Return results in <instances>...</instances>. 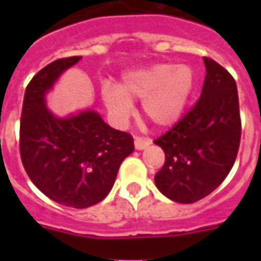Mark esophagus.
<instances>
[{"mask_svg":"<svg viewBox=\"0 0 261 261\" xmlns=\"http://www.w3.org/2000/svg\"><path fill=\"white\" fill-rule=\"evenodd\" d=\"M149 144H151L149 140H144L141 137H136L134 138V145H136L137 149H145Z\"/></svg>","mask_w":261,"mask_h":261,"instance_id":"obj_1","label":"esophagus"}]
</instances>
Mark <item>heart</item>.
Masks as SVG:
<instances>
[{
  "mask_svg": "<svg viewBox=\"0 0 261 261\" xmlns=\"http://www.w3.org/2000/svg\"><path fill=\"white\" fill-rule=\"evenodd\" d=\"M194 86L187 65L161 63L124 76L121 86L106 84L102 99L114 123L123 124L134 113L130 99H144L142 113L158 127H169L180 119Z\"/></svg>",
  "mask_w": 261,
  "mask_h": 261,
  "instance_id": "obj_1",
  "label": "heart"
}]
</instances>
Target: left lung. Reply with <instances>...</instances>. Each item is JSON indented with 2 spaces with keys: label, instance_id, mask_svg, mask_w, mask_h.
<instances>
[{
  "label": "left lung",
  "instance_id": "left-lung-1",
  "mask_svg": "<svg viewBox=\"0 0 261 261\" xmlns=\"http://www.w3.org/2000/svg\"><path fill=\"white\" fill-rule=\"evenodd\" d=\"M204 64L207 74L200 99L153 141L165 152L155 185L164 196L181 204L201 200L224 181L241 144L235 80L213 59L204 57Z\"/></svg>",
  "mask_w": 261,
  "mask_h": 261
}]
</instances>
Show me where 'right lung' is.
<instances>
[{
  "instance_id": "obj_1",
  "label": "right lung",
  "mask_w": 261,
  "mask_h": 261,
  "mask_svg": "<svg viewBox=\"0 0 261 261\" xmlns=\"http://www.w3.org/2000/svg\"><path fill=\"white\" fill-rule=\"evenodd\" d=\"M80 56L46 65L28 84L20 114L19 152L33 185L59 204L88 208L108 196L121 162L134 151L133 137L114 130L92 110L59 119L44 93Z\"/></svg>"
}]
</instances>
